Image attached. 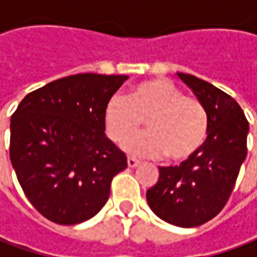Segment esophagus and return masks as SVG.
I'll return each instance as SVG.
<instances>
[{
	"label": "esophagus",
	"instance_id": "1",
	"mask_svg": "<svg viewBox=\"0 0 257 257\" xmlns=\"http://www.w3.org/2000/svg\"><path fill=\"white\" fill-rule=\"evenodd\" d=\"M139 163H140V162H139L136 157H128V159H127V164H128V167H132V169L136 167Z\"/></svg>",
	"mask_w": 257,
	"mask_h": 257
}]
</instances>
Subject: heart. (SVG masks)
<instances>
[{
    "instance_id": "b5f03b06",
    "label": "heart",
    "mask_w": 257,
    "mask_h": 257,
    "mask_svg": "<svg viewBox=\"0 0 257 257\" xmlns=\"http://www.w3.org/2000/svg\"><path fill=\"white\" fill-rule=\"evenodd\" d=\"M146 121L147 134L130 139L124 149L132 154L184 162L197 153L206 142L209 118L203 103L164 78L136 85L127 100L113 97L104 111L108 137L121 143Z\"/></svg>"
}]
</instances>
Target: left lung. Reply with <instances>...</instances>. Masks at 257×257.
<instances>
[{
    "mask_svg": "<svg viewBox=\"0 0 257 257\" xmlns=\"http://www.w3.org/2000/svg\"><path fill=\"white\" fill-rule=\"evenodd\" d=\"M207 111L202 149L179 166L159 167V180L146 197L164 222L196 227L212 220L227 203L247 154L249 123L229 94L192 74L177 73Z\"/></svg>",
    "mask_w": 257,
    "mask_h": 257,
    "instance_id": "8db88e82",
    "label": "left lung"
}]
</instances>
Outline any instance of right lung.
<instances>
[{"mask_svg":"<svg viewBox=\"0 0 257 257\" xmlns=\"http://www.w3.org/2000/svg\"><path fill=\"white\" fill-rule=\"evenodd\" d=\"M127 75H68L27 94L11 115L10 159L27 199L45 219L77 224L101 210L127 167L105 137L104 111Z\"/></svg>","mask_w":257,"mask_h":257,"instance_id":"add662e5","label":"right lung"}]
</instances>
